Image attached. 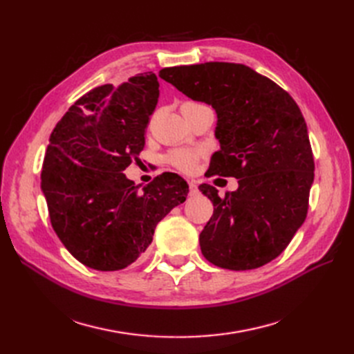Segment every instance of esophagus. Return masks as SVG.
I'll return each mask as SVG.
<instances>
[{
    "instance_id": "1",
    "label": "esophagus",
    "mask_w": 354,
    "mask_h": 354,
    "mask_svg": "<svg viewBox=\"0 0 354 354\" xmlns=\"http://www.w3.org/2000/svg\"><path fill=\"white\" fill-rule=\"evenodd\" d=\"M189 194H190V196H195V195H198L199 194V189H198V185H196V181H189Z\"/></svg>"
}]
</instances>
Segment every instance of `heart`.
Instances as JSON below:
<instances>
[{
	"instance_id": "1",
	"label": "heart",
	"mask_w": 354,
	"mask_h": 354,
	"mask_svg": "<svg viewBox=\"0 0 354 354\" xmlns=\"http://www.w3.org/2000/svg\"><path fill=\"white\" fill-rule=\"evenodd\" d=\"M201 155V151H194V149H176V151L169 152L167 159L171 165H174L183 173H192V171H195Z\"/></svg>"
}]
</instances>
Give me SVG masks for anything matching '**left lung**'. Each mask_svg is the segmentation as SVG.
I'll return each instance as SVG.
<instances>
[{"instance_id":"obj_1","label":"left lung","mask_w":354,"mask_h":354,"mask_svg":"<svg viewBox=\"0 0 354 354\" xmlns=\"http://www.w3.org/2000/svg\"><path fill=\"white\" fill-rule=\"evenodd\" d=\"M159 77L217 113L209 176L238 178L220 198L201 185L214 214L199 234L214 266L251 270L274 260L301 227L308 209L315 160L307 125L294 99L279 85L241 63L207 62L173 66Z\"/></svg>"}]
</instances>
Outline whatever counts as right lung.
Masks as SVG:
<instances>
[{"instance_id": "obj_1", "label": "right lung", "mask_w": 354, "mask_h": 354, "mask_svg": "<svg viewBox=\"0 0 354 354\" xmlns=\"http://www.w3.org/2000/svg\"><path fill=\"white\" fill-rule=\"evenodd\" d=\"M158 97L153 72L118 87L100 85L75 102L50 136L41 189L51 226L75 259L94 270L134 263L156 224L186 201L189 185L178 174H160L138 192L122 173L143 151Z\"/></svg>"}]
</instances>
